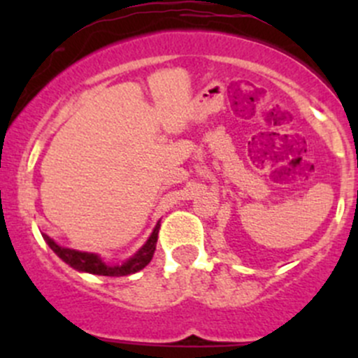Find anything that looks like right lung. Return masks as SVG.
I'll return each mask as SVG.
<instances>
[{"instance_id":"right-lung-1","label":"right lung","mask_w":358,"mask_h":358,"mask_svg":"<svg viewBox=\"0 0 358 358\" xmlns=\"http://www.w3.org/2000/svg\"><path fill=\"white\" fill-rule=\"evenodd\" d=\"M159 223L154 229V232L150 234V237L147 239V243L136 251L135 256H131L129 259H126L121 265H109V263L103 262L99 255H93V252H85V251H76V249L62 248L55 243L53 239H50L48 236H45L46 244L53 249L57 256H59L62 262H66L67 265H71L74 270L79 272H88L95 273V275H107V277H122L129 275V273H135L138 270L145 268L147 265L152 259L154 251H156L157 244V234H159Z\"/></svg>"}]
</instances>
